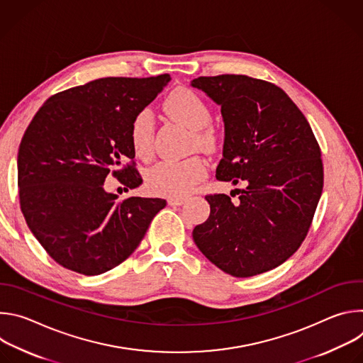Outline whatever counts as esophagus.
<instances>
[{
    "mask_svg": "<svg viewBox=\"0 0 363 363\" xmlns=\"http://www.w3.org/2000/svg\"><path fill=\"white\" fill-rule=\"evenodd\" d=\"M185 202V198H178V196H172L168 199V203L172 205V206H179Z\"/></svg>",
    "mask_w": 363,
    "mask_h": 363,
    "instance_id": "1",
    "label": "esophagus"
}]
</instances>
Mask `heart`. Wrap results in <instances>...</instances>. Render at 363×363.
Returning a JSON list of instances; mask_svg holds the SVG:
<instances>
[{
    "label": "heart",
    "mask_w": 363,
    "mask_h": 363,
    "mask_svg": "<svg viewBox=\"0 0 363 363\" xmlns=\"http://www.w3.org/2000/svg\"><path fill=\"white\" fill-rule=\"evenodd\" d=\"M167 112L192 132V143L211 149L217 143V130L210 125L213 112L201 96L189 89H177L165 100ZM155 122L147 109L139 111L129 128V140L139 158H147L153 149ZM206 177V165L192 157L184 161H161L146 172L149 191L164 196H184Z\"/></svg>",
    "instance_id": "obj_1"
}]
</instances>
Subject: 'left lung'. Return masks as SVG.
Instances as JSON below:
<instances>
[{
	"mask_svg": "<svg viewBox=\"0 0 363 363\" xmlns=\"http://www.w3.org/2000/svg\"><path fill=\"white\" fill-rule=\"evenodd\" d=\"M191 84L221 106L225 139L217 179L247 185L235 189V202L225 194L205 196L211 213L194 228V241L234 277L276 269L301 245L322 195L323 164L313 130L270 82L220 74Z\"/></svg>",
	"mask_w": 363,
	"mask_h": 363,
	"instance_id": "8db88e82",
	"label": "left lung"
}]
</instances>
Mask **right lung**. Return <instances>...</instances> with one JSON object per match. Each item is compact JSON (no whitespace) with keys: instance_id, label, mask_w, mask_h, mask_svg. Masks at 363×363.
Instances as JSON below:
<instances>
[{"instance_id":"add662e5","label":"right lung","mask_w":363,"mask_h":363,"mask_svg":"<svg viewBox=\"0 0 363 363\" xmlns=\"http://www.w3.org/2000/svg\"><path fill=\"white\" fill-rule=\"evenodd\" d=\"M169 80L97 79L51 96L28 125L17 160L20 206L34 237L65 269L84 276L115 269L167 205L161 198L118 199L105 179L112 172L126 191L142 184L130 122Z\"/></svg>"}]
</instances>
